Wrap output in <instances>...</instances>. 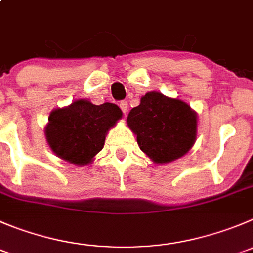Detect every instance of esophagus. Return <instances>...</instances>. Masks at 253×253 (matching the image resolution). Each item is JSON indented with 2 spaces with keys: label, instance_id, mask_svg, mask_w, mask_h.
Returning <instances> with one entry per match:
<instances>
[{
  "label": "esophagus",
  "instance_id": "34e87169",
  "mask_svg": "<svg viewBox=\"0 0 253 253\" xmlns=\"http://www.w3.org/2000/svg\"><path fill=\"white\" fill-rule=\"evenodd\" d=\"M119 107H120V109L123 110V113H124V114H126V113H128V103L125 102V100H123V102L119 103Z\"/></svg>",
  "mask_w": 253,
  "mask_h": 253
}]
</instances>
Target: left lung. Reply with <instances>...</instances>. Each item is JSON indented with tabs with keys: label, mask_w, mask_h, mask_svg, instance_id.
<instances>
[{
	"label": "left lung",
	"mask_w": 253,
	"mask_h": 253,
	"mask_svg": "<svg viewBox=\"0 0 253 253\" xmlns=\"http://www.w3.org/2000/svg\"><path fill=\"white\" fill-rule=\"evenodd\" d=\"M129 128L141 150L156 164L184 156L196 140V113L180 99L149 92L128 115Z\"/></svg>",
	"instance_id": "1"
}]
</instances>
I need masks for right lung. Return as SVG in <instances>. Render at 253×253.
I'll return each mask as SVG.
<instances>
[{
  "label": "right lung",
  "instance_id": "right-lung-1",
  "mask_svg": "<svg viewBox=\"0 0 253 253\" xmlns=\"http://www.w3.org/2000/svg\"><path fill=\"white\" fill-rule=\"evenodd\" d=\"M123 113L117 104L95 105L78 99L54 109L45 125V139L53 153L74 165H86L104 146L108 130Z\"/></svg>",
  "mask_w": 253,
  "mask_h": 253
}]
</instances>
